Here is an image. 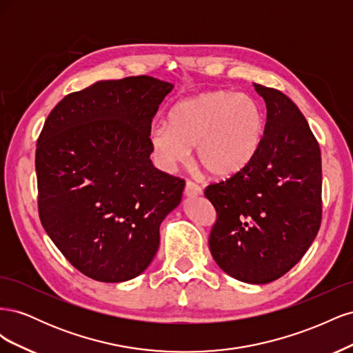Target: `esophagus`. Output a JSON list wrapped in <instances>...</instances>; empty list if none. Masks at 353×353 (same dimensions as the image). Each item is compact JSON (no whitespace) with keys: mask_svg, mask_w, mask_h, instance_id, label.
Wrapping results in <instances>:
<instances>
[{"mask_svg":"<svg viewBox=\"0 0 353 353\" xmlns=\"http://www.w3.org/2000/svg\"><path fill=\"white\" fill-rule=\"evenodd\" d=\"M184 194L187 197H197L201 194V187H199L196 183H193V181H187Z\"/></svg>","mask_w":353,"mask_h":353,"instance_id":"esophagus-1","label":"esophagus"}]
</instances>
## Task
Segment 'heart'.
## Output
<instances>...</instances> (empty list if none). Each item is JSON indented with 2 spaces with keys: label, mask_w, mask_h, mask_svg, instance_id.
Returning a JSON list of instances; mask_svg holds the SVG:
<instances>
[{
  "label": "heart",
  "mask_w": 353,
  "mask_h": 353,
  "mask_svg": "<svg viewBox=\"0 0 353 353\" xmlns=\"http://www.w3.org/2000/svg\"><path fill=\"white\" fill-rule=\"evenodd\" d=\"M148 132V143L160 166L185 163L194 147L196 163L216 178H230L249 166L258 154L263 114L252 97L231 91H209L181 100Z\"/></svg>",
  "instance_id": "heart-1"
}]
</instances>
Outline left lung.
<instances>
[{"instance_id": "left-lung-1", "label": "left lung", "mask_w": 353, "mask_h": 353, "mask_svg": "<svg viewBox=\"0 0 353 353\" xmlns=\"http://www.w3.org/2000/svg\"><path fill=\"white\" fill-rule=\"evenodd\" d=\"M266 104L258 154L206 187L216 210L209 249L219 268L249 284L279 280L303 258L321 225V152L305 116L281 91L254 83Z\"/></svg>"}]
</instances>
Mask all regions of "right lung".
Listing matches in <instances>:
<instances>
[{
    "instance_id": "obj_1",
    "label": "right lung",
    "mask_w": 353,
    "mask_h": 353,
    "mask_svg": "<svg viewBox=\"0 0 353 353\" xmlns=\"http://www.w3.org/2000/svg\"><path fill=\"white\" fill-rule=\"evenodd\" d=\"M174 85L152 77L100 81L48 114L35 154L46 232L83 275L122 283L157 253L159 227L184 179L154 168L148 132Z\"/></svg>"
}]
</instances>
